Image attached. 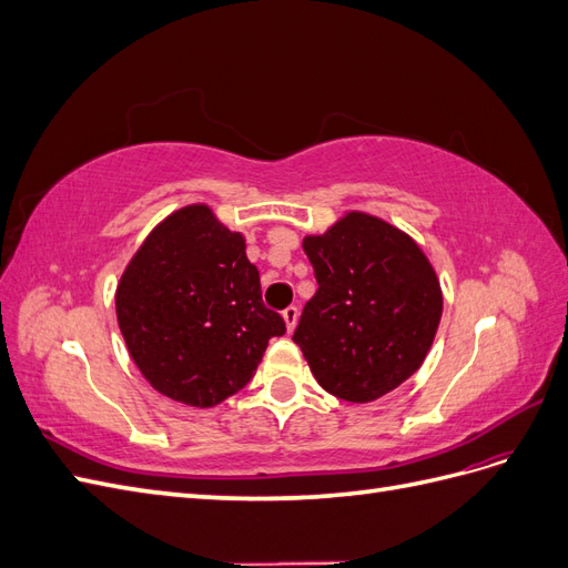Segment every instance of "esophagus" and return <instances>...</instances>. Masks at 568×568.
I'll list each match as a JSON object with an SVG mask.
<instances>
[{"label": "esophagus", "mask_w": 568, "mask_h": 568, "mask_svg": "<svg viewBox=\"0 0 568 568\" xmlns=\"http://www.w3.org/2000/svg\"><path fill=\"white\" fill-rule=\"evenodd\" d=\"M282 317H284V322H286V329L294 332V329H296V322H298V307H296V305H288L286 311L282 313Z\"/></svg>", "instance_id": "1"}]
</instances>
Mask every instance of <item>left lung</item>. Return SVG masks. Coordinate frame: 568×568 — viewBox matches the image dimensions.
Returning <instances> with one entry per match:
<instances>
[{
	"instance_id": "1",
	"label": "left lung",
	"mask_w": 568,
	"mask_h": 568,
	"mask_svg": "<svg viewBox=\"0 0 568 568\" xmlns=\"http://www.w3.org/2000/svg\"><path fill=\"white\" fill-rule=\"evenodd\" d=\"M320 288L294 341L317 384L348 403H372L415 374L443 315L436 272L415 239L386 220L351 211L307 234Z\"/></svg>"
}]
</instances>
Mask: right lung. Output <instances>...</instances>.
I'll return each mask as SVG.
<instances>
[{"instance_id":"1","label":"right lung","mask_w":568,"mask_h":568,"mask_svg":"<svg viewBox=\"0 0 568 568\" xmlns=\"http://www.w3.org/2000/svg\"><path fill=\"white\" fill-rule=\"evenodd\" d=\"M115 315L144 379L192 407L242 390L267 341L286 332L263 303L244 234L205 203L184 205L151 230L118 282Z\"/></svg>"}]
</instances>
